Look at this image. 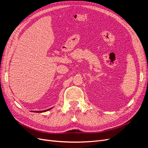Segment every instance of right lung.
Returning a JSON list of instances; mask_svg holds the SVG:
<instances>
[{
    "instance_id": "1",
    "label": "right lung",
    "mask_w": 148,
    "mask_h": 148,
    "mask_svg": "<svg viewBox=\"0 0 148 148\" xmlns=\"http://www.w3.org/2000/svg\"><path fill=\"white\" fill-rule=\"evenodd\" d=\"M52 108H51V109H47V110H42V111H34L35 112H39V113H41V112H46V111H47V110H51Z\"/></svg>"
}]
</instances>
